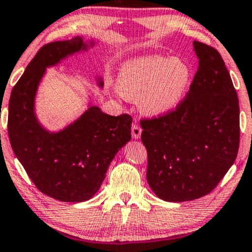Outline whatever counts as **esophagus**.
<instances>
[{
  "mask_svg": "<svg viewBox=\"0 0 252 252\" xmlns=\"http://www.w3.org/2000/svg\"><path fill=\"white\" fill-rule=\"evenodd\" d=\"M141 133H142V129L141 127H140L138 124L134 123L132 125V136L133 139H140V136H141Z\"/></svg>",
  "mask_w": 252,
  "mask_h": 252,
  "instance_id": "1",
  "label": "esophagus"
}]
</instances>
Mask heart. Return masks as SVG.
<instances>
[{"label":"heart","mask_w":252,"mask_h":252,"mask_svg":"<svg viewBox=\"0 0 252 252\" xmlns=\"http://www.w3.org/2000/svg\"><path fill=\"white\" fill-rule=\"evenodd\" d=\"M189 64L181 59L150 54L126 61L117 76L118 93L136 99L148 116H161L174 110L188 89Z\"/></svg>","instance_id":"b5f03b06"}]
</instances>
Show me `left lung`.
Listing matches in <instances>:
<instances>
[{"label": "left lung", "mask_w": 252, "mask_h": 252, "mask_svg": "<svg viewBox=\"0 0 252 252\" xmlns=\"http://www.w3.org/2000/svg\"><path fill=\"white\" fill-rule=\"evenodd\" d=\"M198 70L184 99L158 118L141 120L148 153L147 181L165 201H190L208 194L236 159L240 106L223 59L193 41Z\"/></svg>", "instance_id": "8db88e82"}]
</instances>
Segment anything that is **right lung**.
<instances>
[{
    "label": "right lung",
    "instance_id": "add662e5",
    "mask_svg": "<svg viewBox=\"0 0 252 252\" xmlns=\"http://www.w3.org/2000/svg\"><path fill=\"white\" fill-rule=\"evenodd\" d=\"M94 45L93 40L87 44L82 37H75L42 46L9 100L8 134L16 158L39 191L60 201L93 198L111 161L130 140V116H109L98 106L89 105L80 118L59 132L44 128L35 116V94L46 68ZM98 86L103 87L102 78Z\"/></svg>",
    "mask_w": 252,
    "mask_h": 252
}]
</instances>
